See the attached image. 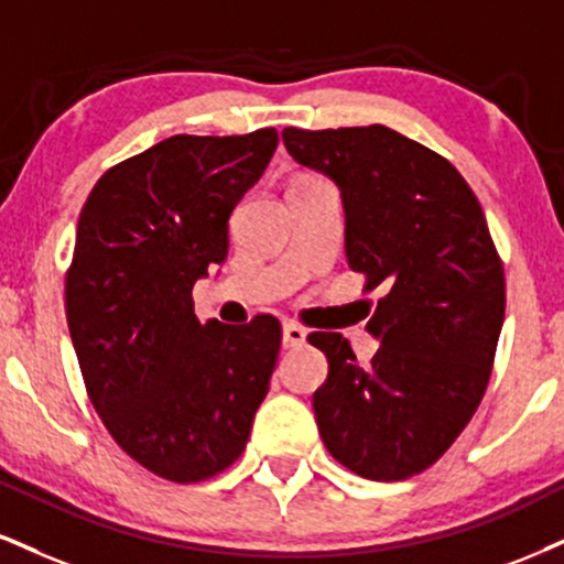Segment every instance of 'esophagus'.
I'll use <instances>...</instances> for the list:
<instances>
[{"instance_id":"1","label":"esophagus","mask_w":564,"mask_h":564,"mask_svg":"<svg viewBox=\"0 0 564 564\" xmlns=\"http://www.w3.org/2000/svg\"><path fill=\"white\" fill-rule=\"evenodd\" d=\"M304 338H307V334H304V328L300 323H294V321L283 323V347H286V349L302 347Z\"/></svg>"}]
</instances>
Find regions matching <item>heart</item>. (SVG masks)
Here are the masks:
<instances>
[{"instance_id":"b5f03b06","label":"heart","mask_w":564,"mask_h":564,"mask_svg":"<svg viewBox=\"0 0 564 564\" xmlns=\"http://www.w3.org/2000/svg\"><path fill=\"white\" fill-rule=\"evenodd\" d=\"M296 181H307V175H304V178H296Z\"/></svg>"}]
</instances>
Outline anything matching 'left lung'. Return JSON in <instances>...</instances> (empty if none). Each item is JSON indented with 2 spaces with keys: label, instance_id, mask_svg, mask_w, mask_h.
I'll return each instance as SVG.
<instances>
[{
  "label": "left lung",
  "instance_id": "1",
  "mask_svg": "<svg viewBox=\"0 0 564 564\" xmlns=\"http://www.w3.org/2000/svg\"><path fill=\"white\" fill-rule=\"evenodd\" d=\"M291 158L338 183L347 260L381 286L359 365L341 334L307 336L328 357L312 397L325 449L370 480L429 470L476 415L505 321V264L457 167L386 126L283 128Z\"/></svg>",
  "mask_w": 564,
  "mask_h": 564
}]
</instances>
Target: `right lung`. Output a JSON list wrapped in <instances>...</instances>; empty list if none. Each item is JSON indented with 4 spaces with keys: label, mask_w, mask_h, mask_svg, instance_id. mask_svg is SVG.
Masks as SVG:
<instances>
[{
    "label": "right lung",
    "mask_w": 564,
    "mask_h": 564,
    "mask_svg": "<svg viewBox=\"0 0 564 564\" xmlns=\"http://www.w3.org/2000/svg\"><path fill=\"white\" fill-rule=\"evenodd\" d=\"M275 147V128L171 135L112 165L80 209L65 315L86 393L115 444L173 484L241 457L275 370L273 315L199 323L192 296Z\"/></svg>",
    "instance_id": "right-lung-1"
}]
</instances>
